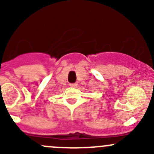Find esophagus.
<instances>
[{
	"label": "esophagus",
	"mask_w": 154,
	"mask_h": 154,
	"mask_svg": "<svg viewBox=\"0 0 154 154\" xmlns=\"http://www.w3.org/2000/svg\"><path fill=\"white\" fill-rule=\"evenodd\" d=\"M69 86L71 87H74V88H75V87L77 86V83H70Z\"/></svg>",
	"instance_id": "1"
}]
</instances>
